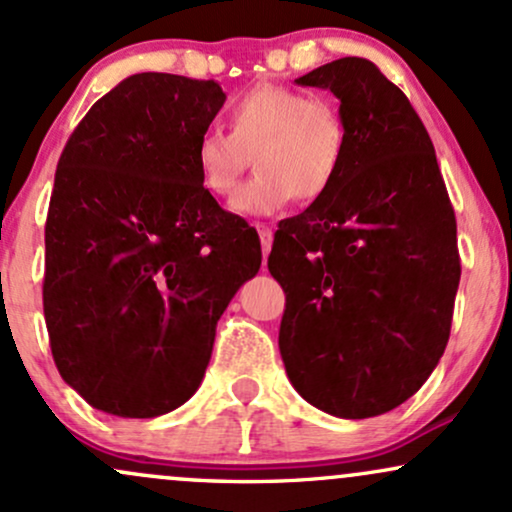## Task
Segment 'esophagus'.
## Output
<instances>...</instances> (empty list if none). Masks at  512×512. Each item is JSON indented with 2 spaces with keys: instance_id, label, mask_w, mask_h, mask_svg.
I'll use <instances>...</instances> for the list:
<instances>
[{
  "instance_id": "obj_1",
  "label": "esophagus",
  "mask_w": 512,
  "mask_h": 512,
  "mask_svg": "<svg viewBox=\"0 0 512 512\" xmlns=\"http://www.w3.org/2000/svg\"><path fill=\"white\" fill-rule=\"evenodd\" d=\"M255 228H257V233H260L262 255L267 257V255H269V250H272V240H274V233H272V228H269V226H264V223H255Z\"/></svg>"
}]
</instances>
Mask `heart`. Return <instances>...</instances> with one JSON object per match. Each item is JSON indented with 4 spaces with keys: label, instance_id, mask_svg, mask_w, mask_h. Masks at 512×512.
<instances>
[{
    "label": "heart",
    "instance_id": "b5f03b06",
    "mask_svg": "<svg viewBox=\"0 0 512 512\" xmlns=\"http://www.w3.org/2000/svg\"><path fill=\"white\" fill-rule=\"evenodd\" d=\"M255 151L257 173L233 192L240 216H272L293 199L313 202L337 180L346 156V127L327 101L293 88L262 84L231 108V132L207 127L197 137L195 166L204 190L223 197Z\"/></svg>",
    "mask_w": 512,
    "mask_h": 512
}]
</instances>
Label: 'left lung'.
I'll return each mask as SVG.
<instances>
[{"mask_svg":"<svg viewBox=\"0 0 512 512\" xmlns=\"http://www.w3.org/2000/svg\"><path fill=\"white\" fill-rule=\"evenodd\" d=\"M296 84L337 96L346 156L274 236L279 351L305 402L368 419L407 402L443 356L460 286L455 211L424 122L373 62L342 57Z\"/></svg>","mask_w":512,"mask_h":512,"instance_id":"8db88e82","label":"left lung"}]
</instances>
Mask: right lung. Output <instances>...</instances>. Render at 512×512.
<instances>
[{"label": "right lung", "instance_id": "1", "mask_svg": "<svg viewBox=\"0 0 512 512\" xmlns=\"http://www.w3.org/2000/svg\"><path fill=\"white\" fill-rule=\"evenodd\" d=\"M226 93L144 72L93 103L64 146L45 223L43 310L64 383L151 419L197 392L216 322L262 250L204 190L197 137Z\"/></svg>", "mask_w": 512, "mask_h": 512}]
</instances>
